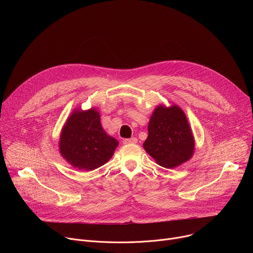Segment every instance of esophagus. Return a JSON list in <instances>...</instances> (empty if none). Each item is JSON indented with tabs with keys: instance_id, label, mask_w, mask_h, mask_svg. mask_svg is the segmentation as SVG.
Wrapping results in <instances>:
<instances>
[{
	"instance_id": "34e87169",
	"label": "esophagus",
	"mask_w": 253,
	"mask_h": 253,
	"mask_svg": "<svg viewBox=\"0 0 253 253\" xmlns=\"http://www.w3.org/2000/svg\"><path fill=\"white\" fill-rule=\"evenodd\" d=\"M124 143H136L137 142V138L136 137H131V138H126L123 140Z\"/></svg>"
}]
</instances>
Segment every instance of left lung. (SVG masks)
<instances>
[{
	"label": "left lung",
	"instance_id": "8db88e82",
	"mask_svg": "<svg viewBox=\"0 0 253 253\" xmlns=\"http://www.w3.org/2000/svg\"><path fill=\"white\" fill-rule=\"evenodd\" d=\"M143 148L157 164L174 168L192 158L195 140L183 111L177 105H158L148 126Z\"/></svg>",
	"mask_w": 253,
	"mask_h": 253
}]
</instances>
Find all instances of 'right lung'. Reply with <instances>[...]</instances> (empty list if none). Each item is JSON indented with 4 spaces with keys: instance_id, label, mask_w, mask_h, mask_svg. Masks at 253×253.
Returning a JSON list of instances; mask_svg holds the SVG:
<instances>
[{
    "instance_id": "right-lung-1",
    "label": "right lung",
    "mask_w": 253,
    "mask_h": 253,
    "mask_svg": "<svg viewBox=\"0 0 253 253\" xmlns=\"http://www.w3.org/2000/svg\"><path fill=\"white\" fill-rule=\"evenodd\" d=\"M118 144L102 129L95 109L76 110L62 128L59 152L73 167L90 171L108 162Z\"/></svg>"
}]
</instances>
